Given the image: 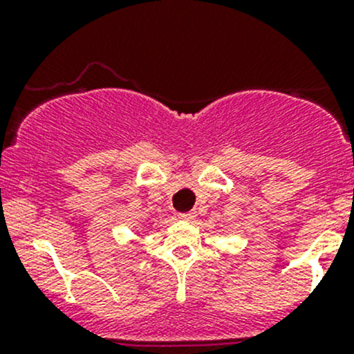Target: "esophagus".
Segmentation results:
<instances>
[{
    "instance_id": "1",
    "label": "esophagus",
    "mask_w": 354,
    "mask_h": 354,
    "mask_svg": "<svg viewBox=\"0 0 354 354\" xmlns=\"http://www.w3.org/2000/svg\"><path fill=\"white\" fill-rule=\"evenodd\" d=\"M195 216H197V214H195L194 210H188V212H180V219H183V221H194Z\"/></svg>"
}]
</instances>
